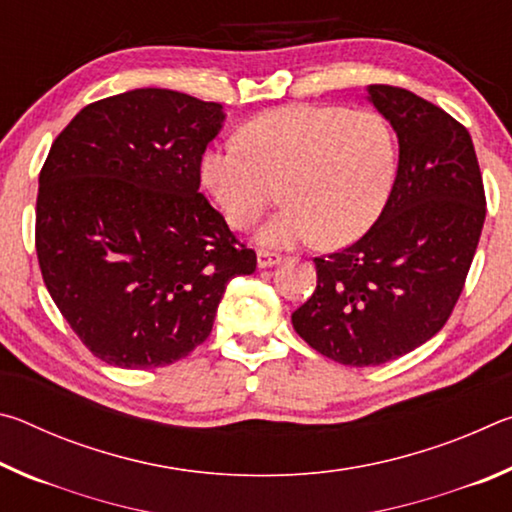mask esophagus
<instances>
[{
	"mask_svg": "<svg viewBox=\"0 0 512 512\" xmlns=\"http://www.w3.org/2000/svg\"><path fill=\"white\" fill-rule=\"evenodd\" d=\"M282 259L280 253H271V250H257V266L259 268H268L277 264Z\"/></svg>",
	"mask_w": 512,
	"mask_h": 512,
	"instance_id": "34e87169",
	"label": "esophagus"
}]
</instances>
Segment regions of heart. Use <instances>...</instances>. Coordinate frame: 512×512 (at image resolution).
<instances>
[{"label": "heart", "mask_w": 512, "mask_h": 512, "mask_svg": "<svg viewBox=\"0 0 512 512\" xmlns=\"http://www.w3.org/2000/svg\"><path fill=\"white\" fill-rule=\"evenodd\" d=\"M239 140L203 155V185L237 230L253 228L282 185L287 205L264 225L266 246H348L391 196L395 135L375 110L291 103L248 119Z\"/></svg>", "instance_id": "heart-1"}]
</instances>
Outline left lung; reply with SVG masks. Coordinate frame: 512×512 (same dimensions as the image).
Returning <instances> with one entry per match:
<instances>
[{"label":"left lung","mask_w":512,"mask_h":512,"mask_svg":"<svg viewBox=\"0 0 512 512\" xmlns=\"http://www.w3.org/2000/svg\"><path fill=\"white\" fill-rule=\"evenodd\" d=\"M368 99L400 140L391 196L366 235L314 257L316 291L291 314L311 348L354 368L402 357L443 329L485 221L479 160L461 121L395 85H370Z\"/></svg>","instance_id":"obj_1"}]
</instances>
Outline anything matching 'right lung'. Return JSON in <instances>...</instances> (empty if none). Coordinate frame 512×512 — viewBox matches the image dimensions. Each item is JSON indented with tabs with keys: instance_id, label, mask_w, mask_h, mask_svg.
<instances>
[{
	"instance_id": "right-lung-1",
	"label": "right lung",
	"mask_w": 512,
	"mask_h": 512,
	"mask_svg": "<svg viewBox=\"0 0 512 512\" xmlns=\"http://www.w3.org/2000/svg\"><path fill=\"white\" fill-rule=\"evenodd\" d=\"M221 103L142 88L85 106L40 171L36 253L60 314L94 357L149 370L212 332L255 250L198 192Z\"/></svg>"
}]
</instances>
